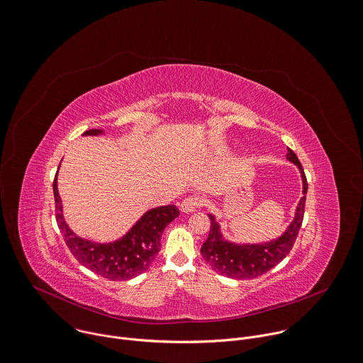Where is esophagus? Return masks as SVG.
Returning a JSON list of instances; mask_svg holds the SVG:
<instances>
[{
  "mask_svg": "<svg viewBox=\"0 0 363 363\" xmlns=\"http://www.w3.org/2000/svg\"><path fill=\"white\" fill-rule=\"evenodd\" d=\"M203 204L201 199L200 197H196V196H191V197H187L182 201L180 204V210L186 214H190V213H194L200 206Z\"/></svg>",
  "mask_w": 363,
  "mask_h": 363,
  "instance_id": "34e87169",
  "label": "esophagus"
}]
</instances>
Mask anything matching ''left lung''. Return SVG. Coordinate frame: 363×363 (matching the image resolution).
Masks as SVG:
<instances>
[{
	"instance_id": "obj_1",
	"label": "left lung",
	"mask_w": 363,
	"mask_h": 363,
	"mask_svg": "<svg viewBox=\"0 0 363 363\" xmlns=\"http://www.w3.org/2000/svg\"><path fill=\"white\" fill-rule=\"evenodd\" d=\"M286 159L294 163L302 179V197L295 208V216L286 230L275 240L258 244H237L230 240H225L221 227L216 220L214 214H208L211 221L210 233L207 240L203 242L201 255L203 259L220 275L234 278V279H247L262 275L269 271L272 267L279 264L291 251L298 231L301 228L305 211V199L308 191V183L303 173V169L296 157V155L288 149Z\"/></svg>"
}]
</instances>
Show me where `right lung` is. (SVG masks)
I'll return each mask as SVG.
<instances>
[{"label":"right lung","instance_id":"1","mask_svg":"<svg viewBox=\"0 0 363 363\" xmlns=\"http://www.w3.org/2000/svg\"><path fill=\"white\" fill-rule=\"evenodd\" d=\"M104 133L102 129H91L84 132L82 136ZM54 196L57 223L74 257L88 269L112 281H126L149 269L160 251V238L164 228L179 216V208L174 204L155 207L147 210L121 238L112 242H96L79 237L67 224L58 193V172L54 179Z\"/></svg>","mask_w":363,"mask_h":363}]
</instances>
